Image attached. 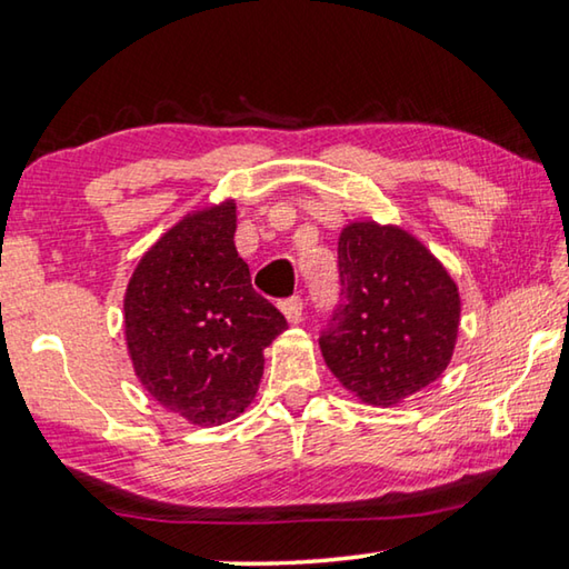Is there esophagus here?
<instances>
[{
    "label": "esophagus",
    "instance_id": "34e87169",
    "mask_svg": "<svg viewBox=\"0 0 569 569\" xmlns=\"http://www.w3.org/2000/svg\"><path fill=\"white\" fill-rule=\"evenodd\" d=\"M281 311L291 323H301V319H303L301 296H291V298H286V301H281Z\"/></svg>",
    "mask_w": 569,
    "mask_h": 569
}]
</instances>
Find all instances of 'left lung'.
I'll list each match as a JSON object with an SVG mask.
<instances>
[{
	"instance_id": "1",
	"label": "left lung",
	"mask_w": 569,
	"mask_h": 569,
	"mask_svg": "<svg viewBox=\"0 0 569 569\" xmlns=\"http://www.w3.org/2000/svg\"><path fill=\"white\" fill-rule=\"evenodd\" d=\"M459 291L407 230L351 223L339 238V303L319 336L326 366L366 403L391 407L441 377Z\"/></svg>"
}]
</instances>
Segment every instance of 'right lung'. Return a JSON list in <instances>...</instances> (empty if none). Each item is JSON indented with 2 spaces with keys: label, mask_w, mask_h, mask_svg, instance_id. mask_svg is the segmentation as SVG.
<instances>
[{
  "label": "right lung",
  "mask_w": 569,
  "mask_h": 569,
  "mask_svg": "<svg viewBox=\"0 0 569 569\" xmlns=\"http://www.w3.org/2000/svg\"><path fill=\"white\" fill-rule=\"evenodd\" d=\"M236 203L182 218L152 246L124 293L134 373L160 407L198 427L243 413L263 377V349L286 331L238 256Z\"/></svg>",
  "instance_id": "right-lung-1"
}]
</instances>
